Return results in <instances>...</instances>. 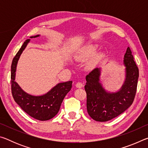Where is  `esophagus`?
Instances as JSON below:
<instances>
[{
  "label": "esophagus",
  "mask_w": 148,
  "mask_h": 148,
  "mask_svg": "<svg viewBox=\"0 0 148 148\" xmlns=\"http://www.w3.org/2000/svg\"><path fill=\"white\" fill-rule=\"evenodd\" d=\"M76 87L77 88H82V87H84V84L81 83V82H77L76 84Z\"/></svg>",
  "instance_id": "34e87169"
}]
</instances>
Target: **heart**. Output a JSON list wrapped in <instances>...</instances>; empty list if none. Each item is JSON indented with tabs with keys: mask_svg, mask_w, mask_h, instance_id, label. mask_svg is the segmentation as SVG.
I'll return each instance as SVG.
<instances>
[{
	"mask_svg": "<svg viewBox=\"0 0 148 148\" xmlns=\"http://www.w3.org/2000/svg\"><path fill=\"white\" fill-rule=\"evenodd\" d=\"M97 49H98L97 45H89V46L86 47L83 49V51L77 57V59L79 60V61H84L92 56L88 62V66L90 68L94 67L95 65L99 63L104 56V54L101 52L95 53L97 51Z\"/></svg>",
	"mask_w": 148,
	"mask_h": 148,
	"instance_id": "1",
	"label": "heart"
}]
</instances>
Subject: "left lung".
I'll return each instance as SVG.
<instances>
[{
    "instance_id": "left-lung-1",
    "label": "left lung",
    "mask_w": 148,
    "mask_h": 148,
    "mask_svg": "<svg viewBox=\"0 0 148 148\" xmlns=\"http://www.w3.org/2000/svg\"><path fill=\"white\" fill-rule=\"evenodd\" d=\"M125 78L121 88L116 92L104 89L101 82V69L96 68L86 76L87 110L97 121L104 122L115 118L131 106L136 95L138 69L129 47L124 56Z\"/></svg>"
}]
</instances>
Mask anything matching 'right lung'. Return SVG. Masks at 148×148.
Masks as SVG:
<instances>
[{
  "mask_svg": "<svg viewBox=\"0 0 148 148\" xmlns=\"http://www.w3.org/2000/svg\"><path fill=\"white\" fill-rule=\"evenodd\" d=\"M40 34L30 38H36ZM31 40H26L12 61L11 66L12 93L14 101L21 109L33 118L47 121L56 116L66 94L72 88V81L57 84L46 94L35 96L27 93L15 81L17 64L22 52Z\"/></svg>",
  "mask_w": 148,
  "mask_h": 148,
  "instance_id": "1",
  "label": "right lung"
}]
</instances>
